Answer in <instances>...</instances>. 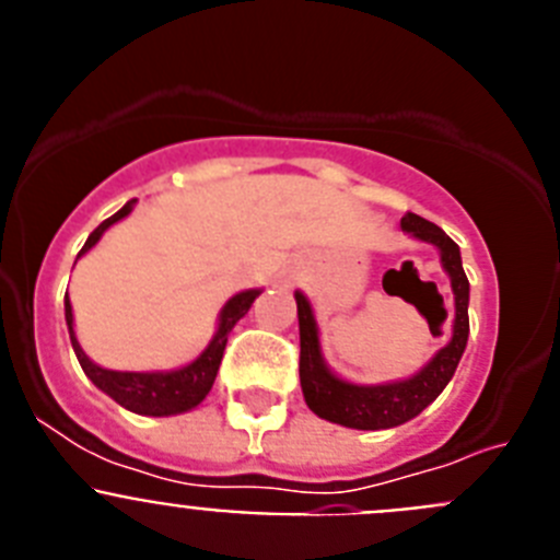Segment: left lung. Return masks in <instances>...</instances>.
Returning a JSON list of instances; mask_svg holds the SVG:
<instances>
[{"label": "left lung", "instance_id": "1", "mask_svg": "<svg viewBox=\"0 0 560 560\" xmlns=\"http://www.w3.org/2000/svg\"><path fill=\"white\" fill-rule=\"evenodd\" d=\"M400 230L409 232L418 241H427L440 249V264L452 277L454 291V334L446 348L438 350L427 368L407 381L393 384H350L336 378L328 370L319 350V330H316L314 311L305 294L296 291V316H300V384H303L305 404L314 415L350 429H393L412 420L438 398L452 381L459 359H463L465 341H468V277L459 260V246L446 232L432 221L407 212L400 219Z\"/></svg>", "mask_w": 560, "mask_h": 560}]
</instances>
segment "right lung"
Listing matches in <instances>:
<instances>
[{
    "label": "right lung",
    "mask_w": 560,
    "mask_h": 560,
    "mask_svg": "<svg viewBox=\"0 0 560 560\" xmlns=\"http://www.w3.org/2000/svg\"><path fill=\"white\" fill-rule=\"evenodd\" d=\"M131 207L133 201H128L122 210L114 212L112 219L103 221V224L86 237V244H83V249L78 252V257H81L83 252L92 249L108 226L117 224L120 219H126L128 212H131ZM257 294H260V291L249 289L232 296L230 303L221 308L219 330H215L212 341L205 348V353H201L196 361H190V364H185V368L171 370V373H120V370L97 368L95 361L89 359V355L81 350V345H78L75 330H72V305H69V296L63 300V314H67V328H69V339H72V348H75L78 361H81L83 373L92 378V384H95L97 389H103L108 398L117 400L120 407L131 409V412L162 418V415L187 412V409L199 407L201 400L207 398V393L212 389V381H215V375H219L221 359H224L226 336H230V330L235 328L237 319L249 311V305L255 303Z\"/></svg>",
    "instance_id": "1"
}]
</instances>
